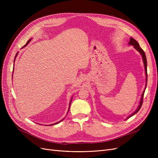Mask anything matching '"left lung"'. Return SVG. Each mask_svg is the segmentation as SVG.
Masks as SVG:
<instances>
[{"label": "left lung", "mask_w": 158, "mask_h": 158, "mask_svg": "<svg viewBox=\"0 0 158 158\" xmlns=\"http://www.w3.org/2000/svg\"><path fill=\"white\" fill-rule=\"evenodd\" d=\"M128 45H133L134 47L140 52V53L142 55V59H143V62H144V68H145V73H146V87L147 85V80H148V74H147V60H146V55H145V52L144 51H143L141 47H140L139 44H138V43L135 40L133 39L132 37H131V40H130V41H129L128 43ZM144 92L145 91H144L143 92V94H142V96H141V98H140V105L139 106H138V107L137 108V109L136 110V111L134 112L132 114H131L130 116H129L127 118L131 117L132 116H133L134 114H135L138 111H139L140 109L142 107V103H143V97H144Z\"/></svg>", "instance_id": "obj_1"}]
</instances>
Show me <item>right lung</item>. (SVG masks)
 Returning <instances> with one entry per match:
<instances>
[{"label":"right lung","instance_id":"add662e5","mask_svg":"<svg viewBox=\"0 0 158 158\" xmlns=\"http://www.w3.org/2000/svg\"><path fill=\"white\" fill-rule=\"evenodd\" d=\"M30 41H31V39H30V40H28V41H27V44H26V45H25L24 46H23V47H24L25 46H26V45H27L28 44H29V43H30ZM23 47H22V48H23ZM18 53V52H17V53H16V56H15V58H14V60H15V59H16V56H17ZM71 102H72V100H70V106H69V108H70V103H71ZM63 121V120H61L60 121ZM58 123H59V122H57V123H54V124H52V125H56V124H58Z\"/></svg>","mask_w":158,"mask_h":158}]
</instances>
